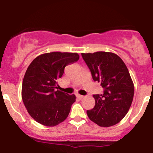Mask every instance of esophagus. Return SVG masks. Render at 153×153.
<instances>
[{
	"mask_svg": "<svg viewBox=\"0 0 153 153\" xmlns=\"http://www.w3.org/2000/svg\"><path fill=\"white\" fill-rule=\"evenodd\" d=\"M76 97L78 98L79 100H82V99H83V98H84V96L80 95V94H76Z\"/></svg>",
	"mask_w": 153,
	"mask_h": 153,
	"instance_id": "34e87169",
	"label": "esophagus"
}]
</instances>
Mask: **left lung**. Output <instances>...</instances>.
Returning <instances> with one entry per match:
<instances>
[{
    "instance_id": "left-lung-1",
    "label": "left lung",
    "mask_w": 153,
    "mask_h": 153,
    "mask_svg": "<svg viewBox=\"0 0 153 153\" xmlns=\"http://www.w3.org/2000/svg\"><path fill=\"white\" fill-rule=\"evenodd\" d=\"M94 81L100 82L104 93L94 94L95 105L87 111L89 119L102 127L117 124L126 115L133 99L134 85L122 59L111 52L82 53Z\"/></svg>"
}]
</instances>
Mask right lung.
<instances>
[{
	"mask_svg": "<svg viewBox=\"0 0 153 153\" xmlns=\"http://www.w3.org/2000/svg\"><path fill=\"white\" fill-rule=\"evenodd\" d=\"M77 53L56 51L39 55L27 69L22 98L28 113L36 122L55 126L63 122L75 102V94L55 91L65 67L78 61Z\"/></svg>",
	"mask_w": 153,
	"mask_h": 153,
	"instance_id": "add662e5",
	"label": "right lung"
}]
</instances>
